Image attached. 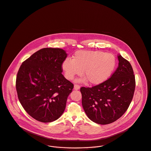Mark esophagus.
I'll list each match as a JSON object with an SVG mask.
<instances>
[{
	"instance_id": "1",
	"label": "esophagus",
	"mask_w": 151,
	"mask_h": 151,
	"mask_svg": "<svg viewBox=\"0 0 151 151\" xmlns=\"http://www.w3.org/2000/svg\"><path fill=\"white\" fill-rule=\"evenodd\" d=\"M80 89V86L78 85H74V89L75 90H78Z\"/></svg>"
}]
</instances>
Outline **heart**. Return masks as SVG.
I'll use <instances>...</instances> for the list:
<instances>
[{"instance_id":"heart-1","label":"heart","mask_w":151,"mask_h":151,"mask_svg":"<svg viewBox=\"0 0 151 151\" xmlns=\"http://www.w3.org/2000/svg\"><path fill=\"white\" fill-rule=\"evenodd\" d=\"M116 65L114 55L99 50H78L72 59L66 58L61 65L65 78L72 80L76 75L84 76L76 80L77 82L100 85L107 81L112 75Z\"/></svg>"}]
</instances>
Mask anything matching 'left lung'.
I'll return each instance as SVG.
<instances>
[{"label": "left lung", "instance_id": "1", "mask_svg": "<svg viewBox=\"0 0 151 151\" xmlns=\"http://www.w3.org/2000/svg\"><path fill=\"white\" fill-rule=\"evenodd\" d=\"M118 67L112 76L92 88H81L82 104L93 122L106 125L120 118L128 109L134 96L135 78L131 63L118 55Z\"/></svg>", "mask_w": 151, "mask_h": 151}]
</instances>
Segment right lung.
<instances>
[{
    "label": "right lung",
    "instance_id": "1",
    "mask_svg": "<svg viewBox=\"0 0 151 151\" xmlns=\"http://www.w3.org/2000/svg\"><path fill=\"white\" fill-rule=\"evenodd\" d=\"M68 54L63 49H42L24 61L17 74L19 100L26 112L36 120L51 122L63 113L73 85L62 72Z\"/></svg>",
    "mask_w": 151,
    "mask_h": 151
}]
</instances>
